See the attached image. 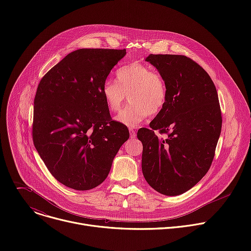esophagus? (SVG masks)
<instances>
[{
    "mask_svg": "<svg viewBox=\"0 0 251 251\" xmlns=\"http://www.w3.org/2000/svg\"><path fill=\"white\" fill-rule=\"evenodd\" d=\"M129 132H130V137H131L132 139L136 137V132H135L133 129H130V130H129Z\"/></svg>",
    "mask_w": 251,
    "mask_h": 251,
    "instance_id": "1",
    "label": "esophagus"
}]
</instances>
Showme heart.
Listing matches in <instances>:
<instances>
[{
    "label": "heart",
    "instance_id": "heart-1",
    "mask_svg": "<svg viewBox=\"0 0 251 251\" xmlns=\"http://www.w3.org/2000/svg\"><path fill=\"white\" fill-rule=\"evenodd\" d=\"M117 81L106 79L101 87L104 101L111 111H118L122 104H131L122 109L115 120L124 126L135 128L149 114H158L167 101V86L162 75L149 64L132 62L117 70Z\"/></svg>",
    "mask_w": 251,
    "mask_h": 251
}]
</instances>
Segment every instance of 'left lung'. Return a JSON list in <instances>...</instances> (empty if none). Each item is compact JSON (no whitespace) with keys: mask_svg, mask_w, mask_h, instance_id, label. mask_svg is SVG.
Segmentation results:
<instances>
[{"mask_svg":"<svg viewBox=\"0 0 251 251\" xmlns=\"http://www.w3.org/2000/svg\"><path fill=\"white\" fill-rule=\"evenodd\" d=\"M145 60L158 69L168 95L150 128L138 131L142 172L158 193L182 195L201 180L214 157L223 123L217 88L185 55L150 54ZM156 129L168 137L159 138Z\"/></svg>","mask_w":251,"mask_h":251,"instance_id":"1","label":"left lung"}]
</instances>
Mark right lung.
<instances>
[{
	"label": "right lung",
	"instance_id": "1",
	"mask_svg": "<svg viewBox=\"0 0 251 251\" xmlns=\"http://www.w3.org/2000/svg\"><path fill=\"white\" fill-rule=\"evenodd\" d=\"M126 50L80 49L42 78L34 97L32 140L50 174L76 191L108 176L126 126L111 120L101 87Z\"/></svg>",
	"mask_w": 251,
	"mask_h": 251
}]
</instances>
